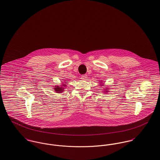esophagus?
Returning a JSON list of instances; mask_svg holds the SVG:
<instances>
[{
	"label": "esophagus",
	"mask_w": 160,
	"mask_h": 160,
	"mask_svg": "<svg viewBox=\"0 0 160 160\" xmlns=\"http://www.w3.org/2000/svg\"><path fill=\"white\" fill-rule=\"evenodd\" d=\"M87 75L85 74V75H82L81 76V79H83V80H87Z\"/></svg>",
	"instance_id": "1"
}]
</instances>
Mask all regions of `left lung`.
<instances>
[{
    "instance_id": "1",
    "label": "left lung",
    "mask_w": 160,
    "mask_h": 160,
    "mask_svg": "<svg viewBox=\"0 0 160 160\" xmlns=\"http://www.w3.org/2000/svg\"><path fill=\"white\" fill-rule=\"evenodd\" d=\"M105 90H106V89H105ZM107 91H106V92H107Z\"/></svg>"
}]
</instances>
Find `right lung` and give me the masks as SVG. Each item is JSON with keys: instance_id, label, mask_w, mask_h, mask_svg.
I'll list each match as a JSON object with an SVG mask.
<instances>
[{"instance_id": "right-lung-1", "label": "right lung", "mask_w": 160, "mask_h": 160, "mask_svg": "<svg viewBox=\"0 0 160 160\" xmlns=\"http://www.w3.org/2000/svg\"><path fill=\"white\" fill-rule=\"evenodd\" d=\"M66 86V85L65 84H63V85L62 86V87H65ZM56 88H54V90H56V91L57 92H62V91H63V89H64V88L63 87H55Z\"/></svg>"}]
</instances>
